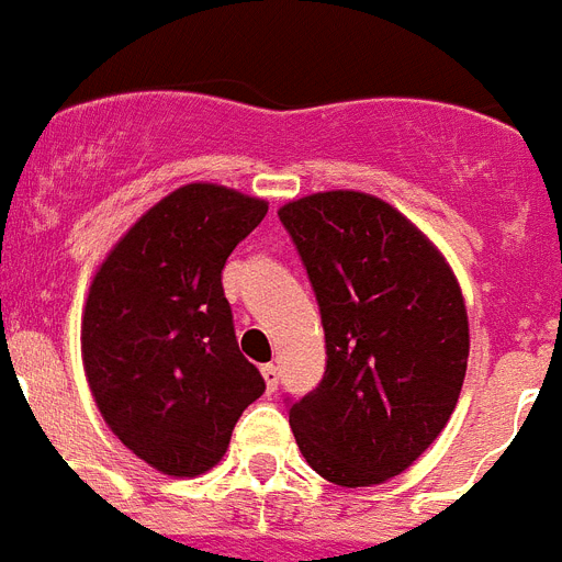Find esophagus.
<instances>
[{
	"instance_id": "obj_1",
	"label": "esophagus",
	"mask_w": 562,
	"mask_h": 562,
	"mask_svg": "<svg viewBox=\"0 0 562 562\" xmlns=\"http://www.w3.org/2000/svg\"><path fill=\"white\" fill-rule=\"evenodd\" d=\"M262 376H266L268 391H277V385H280V369H277L273 362H268V366H262Z\"/></svg>"
}]
</instances>
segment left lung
<instances>
[{"label": "left lung", "mask_w": 562, "mask_h": 562, "mask_svg": "<svg viewBox=\"0 0 562 562\" xmlns=\"http://www.w3.org/2000/svg\"><path fill=\"white\" fill-rule=\"evenodd\" d=\"M317 296L325 374L289 423L328 483L376 485L417 460L454 412L469 317L454 273L389 202L311 193L280 209Z\"/></svg>", "instance_id": "obj_1"}]
</instances>
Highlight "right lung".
<instances>
[{"label":"right lung","mask_w":562,"mask_h":562,"mask_svg":"<svg viewBox=\"0 0 562 562\" xmlns=\"http://www.w3.org/2000/svg\"><path fill=\"white\" fill-rule=\"evenodd\" d=\"M266 214V202L231 188H177L93 277L82 317L88 385L111 431L162 474L196 477L220 463L266 391L223 291L231 251Z\"/></svg>","instance_id":"right-lung-1"}]
</instances>
